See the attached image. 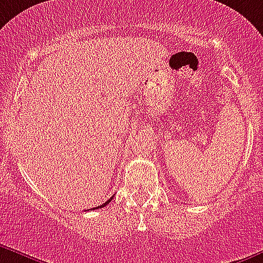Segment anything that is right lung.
I'll return each mask as SVG.
<instances>
[{
	"label": "right lung",
	"instance_id": "add662e5",
	"mask_svg": "<svg viewBox=\"0 0 263 263\" xmlns=\"http://www.w3.org/2000/svg\"><path fill=\"white\" fill-rule=\"evenodd\" d=\"M111 200H112V196H111V198H110V199L107 200V202H105V203H103V204L98 205V207H96V208H91V210H98V208H102V207H105V205H106V204H108V203H110Z\"/></svg>",
	"mask_w": 263,
	"mask_h": 263
}]
</instances>
